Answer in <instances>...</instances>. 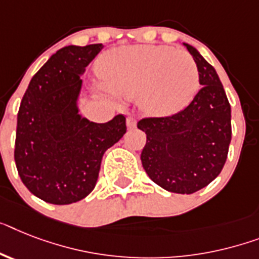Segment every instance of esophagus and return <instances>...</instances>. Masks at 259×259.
<instances>
[{"label":"esophagus","mask_w":259,"mask_h":259,"mask_svg":"<svg viewBox=\"0 0 259 259\" xmlns=\"http://www.w3.org/2000/svg\"><path fill=\"white\" fill-rule=\"evenodd\" d=\"M127 128L128 130H134V128H136V119H135L134 116L127 117Z\"/></svg>","instance_id":"obj_1"}]
</instances>
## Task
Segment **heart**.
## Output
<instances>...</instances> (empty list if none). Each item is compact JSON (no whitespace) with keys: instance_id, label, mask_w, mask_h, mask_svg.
I'll return each instance as SVG.
<instances>
[{"instance_id":"1","label":"heart","mask_w":259,"mask_h":259,"mask_svg":"<svg viewBox=\"0 0 259 259\" xmlns=\"http://www.w3.org/2000/svg\"><path fill=\"white\" fill-rule=\"evenodd\" d=\"M102 87L111 95L136 99L144 112L166 116L179 112L198 89V68L191 55L168 46H121L98 62Z\"/></svg>"}]
</instances>
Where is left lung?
<instances>
[{
  "label": "left lung",
  "mask_w": 259,
  "mask_h": 259,
  "mask_svg": "<svg viewBox=\"0 0 259 259\" xmlns=\"http://www.w3.org/2000/svg\"><path fill=\"white\" fill-rule=\"evenodd\" d=\"M198 68L201 90L189 106L166 117H145L138 128L147 143L142 164L149 179L168 192L191 194L221 173L232 140V111L214 67L184 44Z\"/></svg>",
  "instance_id": "obj_1"
}]
</instances>
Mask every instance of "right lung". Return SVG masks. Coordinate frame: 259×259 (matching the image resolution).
<instances>
[{"mask_svg": "<svg viewBox=\"0 0 259 259\" xmlns=\"http://www.w3.org/2000/svg\"><path fill=\"white\" fill-rule=\"evenodd\" d=\"M102 44L62 48L31 78L17 116L14 160L25 187L54 205L80 201L95 188L102 157L127 131L125 117L94 123L79 114L87 66Z\"/></svg>", "mask_w": 259, "mask_h": 259, "instance_id": "right-lung-1", "label": "right lung"}]
</instances>
